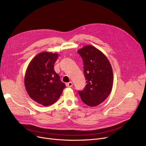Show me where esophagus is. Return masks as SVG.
I'll list each match as a JSON object with an SVG mask.
<instances>
[{
    "mask_svg": "<svg viewBox=\"0 0 146 146\" xmlns=\"http://www.w3.org/2000/svg\"><path fill=\"white\" fill-rule=\"evenodd\" d=\"M66 85L67 87L71 88L73 86V83L72 82H68V83H66Z\"/></svg>",
    "mask_w": 146,
    "mask_h": 146,
    "instance_id": "1",
    "label": "esophagus"
}]
</instances>
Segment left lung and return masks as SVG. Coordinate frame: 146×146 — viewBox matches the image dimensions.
Segmentation results:
<instances>
[{"label": "left lung", "mask_w": 146, "mask_h": 146, "mask_svg": "<svg viewBox=\"0 0 146 146\" xmlns=\"http://www.w3.org/2000/svg\"><path fill=\"white\" fill-rule=\"evenodd\" d=\"M83 62L86 85L79 94L82 101L90 106L103 102L110 95L113 84V72L108 59L92 45L78 51Z\"/></svg>", "instance_id": "1"}]
</instances>
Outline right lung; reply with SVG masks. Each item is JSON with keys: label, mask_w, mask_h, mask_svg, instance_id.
<instances>
[{"label": "right lung", "mask_w": 146, "mask_h": 146, "mask_svg": "<svg viewBox=\"0 0 146 146\" xmlns=\"http://www.w3.org/2000/svg\"><path fill=\"white\" fill-rule=\"evenodd\" d=\"M58 57L57 53H39L27 69L24 83L27 93L34 101L43 106L54 104L66 87L54 69Z\"/></svg>", "instance_id": "right-lung-1"}]
</instances>
